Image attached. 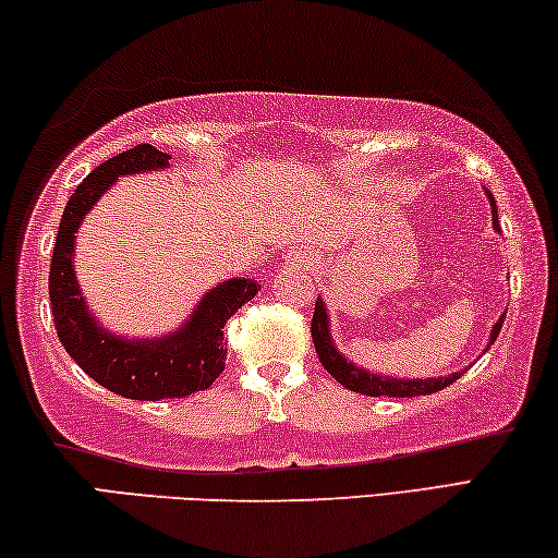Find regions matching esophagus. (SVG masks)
<instances>
[{
    "label": "esophagus",
    "mask_w": 558,
    "mask_h": 558,
    "mask_svg": "<svg viewBox=\"0 0 558 558\" xmlns=\"http://www.w3.org/2000/svg\"><path fill=\"white\" fill-rule=\"evenodd\" d=\"M289 259H291V264H296V267H304V264H308L312 262V254H306V252H291L289 254Z\"/></svg>",
    "instance_id": "1"
}]
</instances>
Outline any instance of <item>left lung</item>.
Masks as SVG:
<instances>
[{
	"mask_svg": "<svg viewBox=\"0 0 558 558\" xmlns=\"http://www.w3.org/2000/svg\"><path fill=\"white\" fill-rule=\"evenodd\" d=\"M487 199H489V207H492V225H495V230H499L497 225V203L495 197H492L489 190H485ZM501 324H505V314L499 316V322L492 326V333H489V345L495 343V339L501 331ZM312 339L316 345V353H318V361L324 363V368L331 373V376L341 383L343 388H349L353 392H363V396H373V398H380V396H388V398H415V396H430V392H437L450 386V383L458 380L464 371L460 373H450V376L445 378H390V376H380V373H371L361 368V365H355L353 361L345 359V355L336 349V341L331 336V318H328V308H326V301L322 296H316V308H314V318H312Z\"/></svg>",
	"mask_w": 558,
	"mask_h": 558,
	"instance_id": "1",
	"label": "left lung"
}]
</instances>
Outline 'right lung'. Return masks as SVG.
Wrapping results in <instances>:
<instances>
[{
  "label": "right lung",
  "mask_w": 558,
  "mask_h": 558,
  "mask_svg": "<svg viewBox=\"0 0 558 558\" xmlns=\"http://www.w3.org/2000/svg\"><path fill=\"white\" fill-rule=\"evenodd\" d=\"M166 168H170V155L143 143L88 172L63 207L49 271L53 324L63 349L96 383L131 400L185 398L213 386L227 361V318L262 289L254 279L219 281L197 301L180 328L155 339H125L90 314L73 271V244L81 222L118 178Z\"/></svg>",
  "instance_id": "obj_1"
}]
</instances>
